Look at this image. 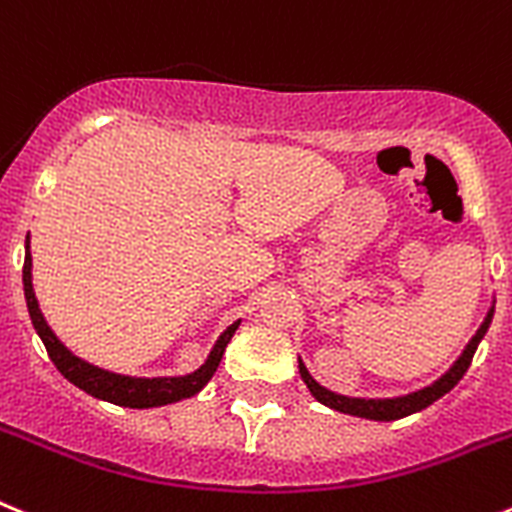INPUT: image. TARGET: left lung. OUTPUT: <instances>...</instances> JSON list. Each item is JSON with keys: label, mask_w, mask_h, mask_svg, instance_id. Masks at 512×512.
<instances>
[{"label": "left lung", "mask_w": 512, "mask_h": 512, "mask_svg": "<svg viewBox=\"0 0 512 512\" xmlns=\"http://www.w3.org/2000/svg\"><path fill=\"white\" fill-rule=\"evenodd\" d=\"M492 312L495 310L487 312L485 323L479 325L477 336L469 341V346L464 348V354L459 356V361L451 366L449 372L443 374L438 382H433L431 387H425V390H420V392H413V395L395 397V400H361V397L336 395V392H330V390H325V387H320V384L310 377V372H307L302 361H300V377H302V382L307 384V390L312 392V397H315V400L323 402V405H328V408L338 410V413H348V415H356V418H369V420L405 418V415H413V413H418V410L428 408L431 402H436L438 397H443L446 392H451L456 384H459V379L467 374L469 364H472L474 351H477L479 341H482V336H485L487 328H490Z\"/></svg>", "instance_id": "obj_1"}]
</instances>
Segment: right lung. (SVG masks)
Wrapping results in <instances>:
<instances>
[{"label":"right lung","instance_id":"1","mask_svg":"<svg viewBox=\"0 0 512 512\" xmlns=\"http://www.w3.org/2000/svg\"><path fill=\"white\" fill-rule=\"evenodd\" d=\"M30 266H33V259H30V253H25L22 287H25L27 310H30V320H33L40 341H43L45 351H48L51 361L56 364V369L63 374V377L69 379L71 384H76L79 390L87 392V395L99 397V400H107L112 402V405H120V408H158V405H169V402H179L197 395V392L210 382L212 374L217 372V364H220V359H223L225 346H228L235 328H238V323L230 325L223 336H220V341L215 343V348H212L210 359H207L197 372L189 374V377L133 379V377H120V374L102 372V369H97V366L76 359L69 348L61 346V341L53 336V330L48 328L43 312H40L38 307V300H35L33 279H30Z\"/></svg>","mask_w":512,"mask_h":512}]
</instances>
